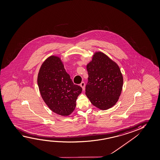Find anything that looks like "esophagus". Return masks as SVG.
<instances>
[{
    "mask_svg": "<svg viewBox=\"0 0 160 160\" xmlns=\"http://www.w3.org/2000/svg\"><path fill=\"white\" fill-rule=\"evenodd\" d=\"M80 86L81 87L82 89H83V90L84 89V87H85V83H84V82H82L80 84Z\"/></svg>",
    "mask_w": 160,
    "mask_h": 160,
    "instance_id": "1",
    "label": "esophagus"
}]
</instances>
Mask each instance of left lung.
<instances>
[{
	"mask_svg": "<svg viewBox=\"0 0 160 160\" xmlns=\"http://www.w3.org/2000/svg\"><path fill=\"white\" fill-rule=\"evenodd\" d=\"M87 69L86 94L92 104L102 110L111 108L122 92L123 80L119 67L106 54L97 52Z\"/></svg>",
	"mask_w": 160,
	"mask_h": 160,
	"instance_id": "left-lung-1",
	"label": "left lung"
}]
</instances>
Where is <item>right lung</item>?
<instances>
[{"instance_id":"right-lung-1","label":"right lung","mask_w":160,"mask_h":160,"mask_svg":"<svg viewBox=\"0 0 160 160\" xmlns=\"http://www.w3.org/2000/svg\"><path fill=\"white\" fill-rule=\"evenodd\" d=\"M37 82L41 96L52 111L63 116L73 112L82 88L73 83L61 59L54 56L47 59L39 69Z\"/></svg>"}]
</instances>
